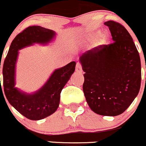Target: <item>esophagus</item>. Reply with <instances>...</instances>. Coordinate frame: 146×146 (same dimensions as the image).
<instances>
[{
    "label": "esophagus",
    "instance_id": "1",
    "mask_svg": "<svg viewBox=\"0 0 146 146\" xmlns=\"http://www.w3.org/2000/svg\"><path fill=\"white\" fill-rule=\"evenodd\" d=\"M76 71L78 72V73H80V72L82 71V65H81L80 63H78L76 64Z\"/></svg>",
    "mask_w": 146,
    "mask_h": 146
}]
</instances>
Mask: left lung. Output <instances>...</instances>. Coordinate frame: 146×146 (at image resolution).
I'll list each match as a JSON object with an SVG mask.
<instances>
[{
  "instance_id": "1",
  "label": "left lung",
  "mask_w": 146,
  "mask_h": 146,
  "mask_svg": "<svg viewBox=\"0 0 146 146\" xmlns=\"http://www.w3.org/2000/svg\"><path fill=\"white\" fill-rule=\"evenodd\" d=\"M114 42L80 57L85 72L84 94L89 106L101 115L116 116L127 109L139 92L141 66L131 35L122 24L104 23Z\"/></svg>"
}]
</instances>
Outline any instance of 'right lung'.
Here are the masks:
<instances>
[{
	"mask_svg": "<svg viewBox=\"0 0 146 146\" xmlns=\"http://www.w3.org/2000/svg\"><path fill=\"white\" fill-rule=\"evenodd\" d=\"M54 36L55 32L52 30L40 26L29 27L12 40L3 63V87L6 98L19 113L31 120L42 119L56 111L59 105L61 90L75 71L76 63L72 61L62 68L56 69L38 91L27 94L15 87L18 50L34 43L47 44ZM0 90H2L1 83Z\"/></svg>",
	"mask_w": 146,
	"mask_h": 146,
	"instance_id": "add662e5",
	"label": "right lung"
}]
</instances>
